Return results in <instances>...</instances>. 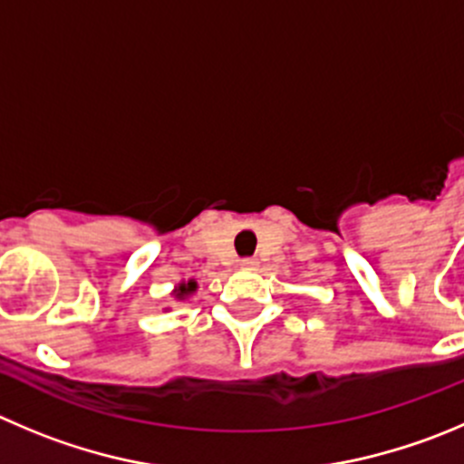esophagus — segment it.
<instances>
[{
    "label": "esophagus",
    "mask_w": 464,
    "mask_h": 464,
    "mask_svg": "<svg viewBox=\"0 0 464 464\" xmlns=\"http://www.w3.org/2000/svg\"><path fill=\"white\" fill-rule=\"evenodd\" d=\"M257 259L255 257H244V259H239V266L241 268H246V271H255V268H257Z\"/></svg>",
    "instance_id": "obj_1"
}]
</instances>
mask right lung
<instances>
[{
	"label": "right lung",
	"mask_w": 464,
	"mask_h": 464,
	"mask_svg": "<svg viewBox=\"0 0 464 464\" xmlns=\"http://www.w3.org/2000/svg\"><path fill=\"white\" fill-rule=\"evenodd\" d=\"M196 289H198V282L196 280L182 282V285H178V289H175V298L184 301V298H187V295H191Z\"/></svg>",
	"instance_id": "1"
}]
</instances>
